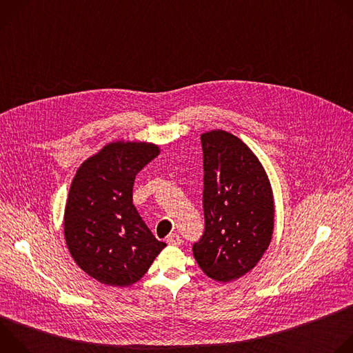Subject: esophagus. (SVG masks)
I'll list each match as a JSON object with an SVG mask.
<instances>
[{"label":"esophagus","instance_id":"1","mask_svg":"<svg viewBox=\"0 0 353 353\" xmlns=\"http://www.w3.org/2000/svg\"><path fill=\"white\" fill-rule=\"evenodd\" d=\"M166 243L169 245H179L181 244V237L177 234V233H170L168 237H166Z\"/></svg>","mask_w":353,"mask_h":353}]
</instances>
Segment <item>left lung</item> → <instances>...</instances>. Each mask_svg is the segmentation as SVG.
Wrapping results in <instances>:
<instances>
[{
    "label": "left lung",
    "mask_w": 353,
    "mask_h": 353,
    "mask_svg": "<svg viewBox=\"0 0 353 353\" xmlns=\"http://www.w3.org/2000/svg\"><path fill=\"white\" fill-rule=\"evenodd\" d=\"M201 143L205 230L192 253L210 278L229 282L253 270L271 243L272 188L259 158L236 135L212 130Z\"/></svg>",
    "instance_id": "8db88e82"
}]
</instances>
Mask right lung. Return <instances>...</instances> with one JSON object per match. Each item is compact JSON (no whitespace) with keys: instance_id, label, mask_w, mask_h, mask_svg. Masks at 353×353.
Here are the masks:
<instances>
[{"instance_id":"1","label":"right lung","mask_w":353,"mask_h":353,"mask_svg":"<svg viewBox=\"0 0 353 353\" xmlns=\"http://www.w3.org/2000/svg\"><path fill=\"white\" fill-rule=\"evenodd\" d=\"M159 152V146L149 142H110L77 170L64 212V236L78 267L100 283H135L166 247L132 204L135 176Z\"/></svg>"}]
</instances>
